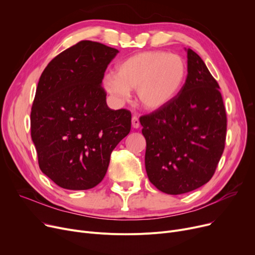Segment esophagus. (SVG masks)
<instances>
[{"instance_id": "1", "label": "esophagus", "mask_w": 255, "mask_h": 255, "mask_svg": "<svg viewBox=\"0 0 255 255\" xmlns=\"http://www.w3.org/2000/svg\"><path fill=\"white\" fill-rule=\"evenodd\" d=\"M131 123H132V127H133V128H135V129H137V128L139 127V125H140V123H139V120H138V118H137L136 116H133V117H132Z\"/></svg>"}]
</instances>
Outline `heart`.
<instances>
[{
  "label": "heart",
  "mask_w": 255,
  "mask_h": 255,
  "mask_svg": "<svg viewBox=\"0 0 255 255\" xmlns=\"http://www.w3.org/2000/svg\"><path fill=\"white\" fill-rule=\"evenodd\" d=\"M187 76L185 62L163 50L135 53L116 67V75L103 80L105 91L119 102L130 97L136 90L139 103L148 111L161 110L180 94Z\"/></svg>",
  "instance_id": "obj_1"
}]
</instances>
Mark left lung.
Returning a JSON list of instances; mask_svg holds the SVG:
<instances>
[{
    "label": "left lung",
    "mask_w": 255,
    "mask_h": 255,
    "mask_svg": "<svg viewBox=\"0 0 255 255\" xmlns=\"http://www.w3.org/2000/svg\"><path fill=\"white\" fill-rule=\"evenodd\" d=\"M188 74L171 103L139 118L146 141L150 182L167 194H183L208 183L224 151L227 118L217 80L188 48Z\"/></svg>",
    "instance_id": "obj_1"
}]
</instances>
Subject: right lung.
I'll return each mask as SVG.
<instances>
[{"instance_id":"1","label":"right lung","mask_w":255,"mask_h":255,"mask_svg":"<svg viewBox=\"0 0 255 255\" xmlns=\"http://www.w3.org/2000/svg\"><path fill=\"white\" fill-rule=\"evenodd\" d=\"M118 49L83 40L53 58L40 76L31 136L41 171L64 189L97 186L111 154L131 129V113L106 104L101 83Z\"/></svg>"}]
</instances>
